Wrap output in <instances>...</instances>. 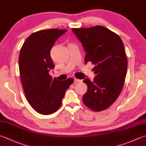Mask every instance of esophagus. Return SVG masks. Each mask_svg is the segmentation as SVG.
Masks as SVG:
<instances>
[{"instance_id":"esophagus-1","label":"esophagus","mask_w":146,"mask_h":146,"mask_svg":"<svg viewBox=\"0 0 146 146\" xmlns=\"http://www.w3.org/2000/svg\"><path fill=\"white\" fill-rule=\"evenodd\" d=\"M81 80H80V79H78L77 78H74V82H81Z\"/></svg>"}]
</instances>
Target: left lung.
Masks as SVG:
<instances>
[{
  "instance_id": "8db88e82",
  "label": "left lung",
  "mask_w": 146,
  "mask_h": 146,
  "mask_svg": "<svg viewBox=\"0 0 146 146\" xmlns=\"http://www.w3.org/2000/svg\"><path fill=\"white\" fill-rule=\"evenodd\" d=\"M83 46L84 62L95 65L93 81H83L88 90L83 95L84 105L94 111L111 106L121 92L128 62L123 41L119 35L102 26L72 29Z\"/></svg>"
}]
</instances>
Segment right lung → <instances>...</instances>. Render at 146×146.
I'll return each mask as SVG.
<instances>
[{
	"mask_svg": "<svg viewBox=\"0 0 146 146\" xmlns=\"http://www.w3.org/2000/svg\"><path fill=\"white\" fill-rule=\"evenodd\" d=\"M67 31L53 29L33 33L20 50L19 68L25 97L32 108L41 114H51L60 108L66 90L74 81L72 78L52 79L49 74L54 67L51 49Z\"/></svg>",
	"mask_w": 146,
	"mask_h": 146,
	"instance_id": "right-lung-1",
	"label": "right lung"
}]
</instances>
